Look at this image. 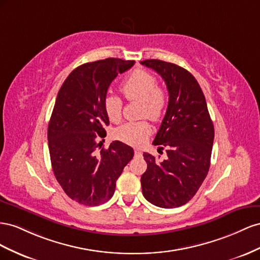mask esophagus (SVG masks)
<instances>
[{"label": "esophagus", "instance_id": "34e87169", "mask_svg": "<svg viewBox=\"0 0 260 260\" xmlns=\"http://www.w3.org/2000/svg\"><path fill=\"white\" fill-rule=\"evenodd\" d=\"M135 155L136 157H140V155H142V152H140L139 150H135Z\"/></svg>", "mask_w": 260, "mask_h": 260}]
</instances>
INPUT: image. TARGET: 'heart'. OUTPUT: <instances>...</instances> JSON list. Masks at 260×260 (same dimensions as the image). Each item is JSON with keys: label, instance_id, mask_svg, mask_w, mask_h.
Returning <instances> with one entry per match:
<instances>
[{"label": "heart", "instance_id": "heart-1", "mask_svg": "<svg viewBox=\"0 0 260 260\" xmlns=\"http://www.w3.org/2000/svg\"><path fill=\"white\" fill-rule=\"evenodd\" d=\"M121 89L126 99L142 101L140 115L143 117L150 118L153 122L161 120L167 110L169 97L165 88L158 87V79L152 74L136 70L123 80ZM103 107L110 121L120 122L123 111V101L120 97L108 94L103 101ZM150 132V125L146 121L129 122L117 128L116 137L128 145L142 146Z\"/></svg>", "mask_w": 260, "mask_h": 260}]
</instances>
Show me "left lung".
Wrapping results in <instances>:
<instances>
[{
    "mask_svg": "<svg viewBox=\"0 0 260 260\" xmlns=\"http://www.w3.org/2000/svg\"><path fill=\"white\" fill-rule=\"evenodd\" d=\"M140 64L157 72L169 92L167 112L153 140L159 152L167 148V158L158 160L144 152L143 195L154 206L176 208L194 197L208 174L213 124L202 88L188 71L161 60Z\"/></svg>",
    "mask_w": 260,
    "mask_h": 260,
    "instance_id": "obj_1",
    "label": "left lung"
}]
</instances>
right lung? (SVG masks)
Returning a JSON list of instances; mask_svg holds the SVG:
<instances>
[{"mask_svg":"<svg viewBox=\"0 0 260 260\" xmlns=\"http://www.w3.org/2000/svg\"><path fill=\"white\" fill-rule=\"evenodd\" d=\"M134 63L113 57L85 63L70 74L57 93L48 126L51 165L66 195L78 204L108 202L134 157L133 148L122 142L105 149L95 140L106 137L105 125L110 123L103 107L109 86Z\"/></svg>","mask_w":260,"mask_h":260,"instance_id":"1","label":"right lung"}]
</instances>
